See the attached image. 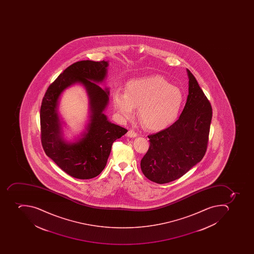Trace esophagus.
Here are the masks:
<instances>
[{
  "label": "esophagus",
  "instance_id": "obj_1",
  "mask_svg": "<svg viewBox=\"0 0 254 254\" xmlns=\"http://www.w3.org/2000/svg\"><path fill=\"white\" fill-rule=\"evenodd\" d=\"M127 136L131 138L136 137L137 136V133L134 130H128V132H127Z\"/></svg>",
  "mask_w": 254,
  "mask_h": 254
}]
</instances>
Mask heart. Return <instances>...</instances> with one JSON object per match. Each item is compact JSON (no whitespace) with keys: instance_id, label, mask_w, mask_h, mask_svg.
<instances>
[{"instance_id":"obj_1","label":"heart","mask_w":254,"mask_h":254,"mask_svg":"<svg viewBox=\"0 0 254 254\" xmlns=\"http://www.w3.org/2000/svg\"><path fill=\"white\" fill-rule=\"evenodd\" d=\"M183 93L161 76H149L132 80L126 93L115 91L113 103L125 121L133 117L135 107L140 123L150 130H160L176 120L182 106Z\"/></svg>"}]
</instances>
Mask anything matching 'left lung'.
Returning a JSON list of instances; mask_svg holds the SVG:
<instances>
[{
    "label": "left lung",
    "mask_w": 254,
    "mask_h": 254,
    "mask_svg": "<svg viewBox=\"0 0 254 254\" xmlns=\"http://www.w3.org/2000/svg\"><path fill=\"white\" fill-rule=\"evenodd\" d=\"M187 71L189 94L183 112L168 128L148 135L149 148L140 161L143 174L156 184L182 177L202 160L207 148L211 105L194 76Z\"/></svg>",
    "instance_id": "obj_1"
}]
</instances>
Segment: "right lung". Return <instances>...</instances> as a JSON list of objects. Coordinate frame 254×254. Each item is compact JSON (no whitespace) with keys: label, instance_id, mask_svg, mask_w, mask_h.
Instances as JSON below:
<instances>
[{"label":"right lung","instance_id":"right-lung-1","mask_svg":"<svg viewBox=\"0 0 254 254\" xmlns=\"http://www.w3.org/2000/svg\"><path fill=\"white\" fill-rule=\"evenodd\" d=\"M107 61H78L71 64L51 84L40 107L41 143L50 157L66 174L80 180L94 178L103 171L117 139L128 132L109 122L104 114L108 106L109 89L101 88L107 74ZM82 83L86 88L90 105V120L86 131L75 142H66L62 137L58 117V99L71 84Z\"/></svg>","mask_w":254,"mask_h":254}]
</instances>
